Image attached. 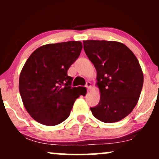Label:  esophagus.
<instances>
[{"label": "esophagus", "mask_w": 159, "mask_h": 159, "mask_svg": "<svg viewBox=\"0 0 159 159\" xmlns=\"http://www.w3.org/2000/svg\"><path fill=\"white\" fill-rule=\"evenodd\" d=\"M86 87H87V89H90V87H91V83L90 81H87V83H86Z\"/></svg>", "instance_id": "34e87169"}]
</instances>
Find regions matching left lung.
<instances>
[{
    "mask_svg": "<svg viewBox=\"0 0 159 159\" xmlns=\"http://www.w3.org/2000/svg\"><path fill=\"white\" fill-rule=\"evenodd\" d=\"M84 49L97 72L101 97L90 107L96 119L112 123L123 120L135 107L143 75L138 59L126 45L114 41L87 40Z\"/></svg>",
    "mask_w": 159,
    "mask_h": 159,
    "instance_id": "8db88e82",
    "label": "left lung"
}]
</instances>
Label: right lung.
<instances>
[{"mask_svg":"<svg viewBox=\"0 0 159 159\" xmlns=\"http://www.w3.org/2000/svg\"><path fill=\"white\" fill-rule=\"evenodd\" d=\"M82 48L79 41L45 45L27 59L20 74L19 92L27 111L38 123L56 125L69 117L84 87H72L73 78L67 71Z\"/></svg>","mask_w":159,"mask_h":159,"instance_id":"1","label":"right lung"}]
</instances>
